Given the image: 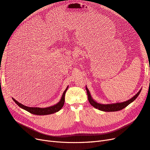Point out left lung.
Instances as JSON below:
<instances>
[{"label":"left lung","instance_id":"1","mask_svg":"<svg viewBox=\"0 0 150 150\" xmlns=\"http://www.w3.org/2000/svg\"><path fill=\"white\" fill-rule=\"evenodd\" d=\"M86 91H87V96H88V102L93 107L100 110L105 111V112H114V111H118V110H122V109L125 108L126 107H127L129 104H131V102H133L136 98L138 97L142 90H140V91L137 93L133 97L131 98V99L129 100L124 102H121V103H115V104H101L97 103V102H96L95 100H93L92 99V98L91 96V93H90L87 87H86Z\"/></svg>","mask_w":150,"mask_h":150}]
</instances>
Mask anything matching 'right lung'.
Returning a JSON list of instances; mask_svg holds the SVG:
<instances>
[{"instance_id": "add662e5", "label": "right lung", "mask_w": 150, "mask_h": 150, "mask_svg": "<svg viewBox=\"0 0 150 150\" xmlns=\"http://www.w3.org/2000/svg\"><path fill=\"white\" fill-rule=\"evenodd\" d=\"M68 87L66 88V90L64 91L62 99L59 100L58 104L56 105H53L49 107V108H29V107L24 105L23 104H21L19 102H18L17 100H16L12 98V99L16 102V103L18 104L20 108H23V109L27 110L28 112L33 114H36V115H48L51 114H53L58 112L59 110H60L64 105V103H65V93L67 91Z\"/></svg>"}]
</instances>
